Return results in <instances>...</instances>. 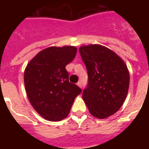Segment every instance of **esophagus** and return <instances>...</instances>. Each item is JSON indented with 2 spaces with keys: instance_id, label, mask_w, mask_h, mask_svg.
Returning a JSON list of instances; mask_svg holds the SVG:
<instances>
[{
  "instance_id": "esophagus-1",
  "label": "esophagus",
  "mask_w": 149,
  "mask_h": 149,
  "mask_svg": "<svg viewBox=\"0 0 149 149\" xmlns=\"http://www.w3.org/2000/svg\"><path fill=\"white\" fill-rule=\"evenodd\" d=\"M77 84L79 87L81 88V81H79V82H77Z\"/></svg>"
}]
</instances>
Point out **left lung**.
<instances>
[{
    "label": "left lung",
    "mask_w": 149,
    "mask_h": 149,
    "mask_svg": "<svg viewBox=\"0 0 149 149\" xmlns=\"http://www.w3.org/2000/svg\"><path fill=\"white\" fill-rule=\"evenodd\" d=\"M86 66L88 81L82 97L92 115L109 117L125 102L129 86V72L124 61L104 46L89 45L79 49Z\"/></svg>",
    "instance_id": "obj_1"
}]
</instances>
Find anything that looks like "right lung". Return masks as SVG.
Listing matches in <instances>:
<instances>
[{
	"mask_svg": "<svg viewBox=\"0 0 149 149\" xmlns=\"http://www.w3.org/2000/svg\"><path fill=\"white\" fill-rule=\"evenodd\" d=\"M74 46L49 47L29 62L24 73L29 102L43 118L59 121L70 112L81 88L68 81L66 65L77 54Z\"/></svg>",
	"mask_w": 149,
	"mask_h": 149,
	"instance_id": "1",
	"label": "right lung"
}]
</instances>
